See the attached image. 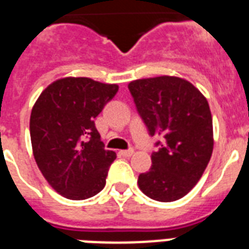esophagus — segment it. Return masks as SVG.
I'll use <instances>...</instances> for the list:
<instances>
[{
    "mask_svg": "<svg viewBox=\"0 0 249 249\" xmlns=\"http://www.w3.org/2000/svg\"><path fill=\"white\" fill-rule=\"evenodd\" d=\"M134 153V150L133 149H128V150H121L120 154L123 155V157H130V155Z\"/></svg>",
    "mask_w": 249,
    "mask_h": 249,
    "instance_id": "1",
    "label": "esophagus"
}]
</instances>
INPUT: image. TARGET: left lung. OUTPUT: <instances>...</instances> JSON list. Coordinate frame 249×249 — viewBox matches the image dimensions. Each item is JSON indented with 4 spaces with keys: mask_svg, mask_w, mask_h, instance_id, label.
<instances>
[{
    "mask_svg": "<svg viewBox=\"0 0 249 249\" xmlns=\"http://www.w3.org/2000/svg\"><path fill=\"white\" fill-rule=\"evenodd\" d=\"M150 136H160L151 168L138 176L146 196L171 202L185 196L204 174L213 153V120L208 100L192 83L155 77L128 85Z\"/></svg>",
    "mask_w": 249,
    "mask_h": 249,
    "instance_id": "8db88e82",
    "label": "left lung"
}]
</instances>
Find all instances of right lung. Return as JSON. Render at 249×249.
Wrapping results in <instances>:
<instances>
[{"mask_svg":"<svg viewBox=\"0 0 249 249\" xmlns=\"http://www.w3.org/2000/svg\"><path fill=\"white\" fill-rule=\"evenodd\" d=\"M119 91L90 78H62L36 100L30 119L34 157L53 189L70 200L99 193L115 151L104 149L95 117Z\"/></svg>","mask_w":249,"mask_h":249,"instance_id":"add662e5","label":"right lung"}]
</instances>
